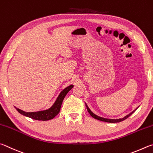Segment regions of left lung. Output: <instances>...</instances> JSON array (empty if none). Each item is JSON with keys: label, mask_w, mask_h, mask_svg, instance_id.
Masks as SVG:
<instances>
[{"label": "left lung", "mask_w": 153, "mask_h": 153, "mask_svg": "<svg viewBox=\"0 0 153 153\" xmlns=\"http://www.w3.org/2000/svg\"><path fill=\"white\" fill-rule=\"evenodd\" d=\"M86 107H87V111H88V112H89V113L90 114V115L93 118H95V119H97V120H100V121H102V122H109V123H117V122H122V121H124V120H126V119H127L128 117L129 116H130L131 115H132L136 109H138V108H136L135 110H134L132 112H131L130 114H129L128 115H127L126 116H125L124 117H123V118H120V119H116V120H113V119H107V118H103V117H100V116H96L95 114H94L93 113V112L90 110L89 109V108H88V106L86 105Z\"/></svg>", "instance_id": "obj_1"}]
</instances>
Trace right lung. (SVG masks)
<instances>
[{"label": "right lung", "mask_w": 153, "mask_h": 153, "mask_svg": "<svg viewBox=\"0 0 153 153\" xmlns=\"http://www.w3.org/2000/svg\"><path fill=\"white\" fill-rule=\"evenodd\" d=\"M72 87H73V85H70V86L65 88L62 91H61L60 95H59L57 98V100H56L55 103H53V105L51 107L50 109H47V110L36 112H25L23 110H21V109L17 108H15L18 111L19 113L23 115V116H25L30 117L31 119L36 120H42V121H47V120H52L59 114V112H60V110L62 103V101L64 97H65L67 93H68V92Z\"/></svg>", "instance_id": "1"}]
</instances>
